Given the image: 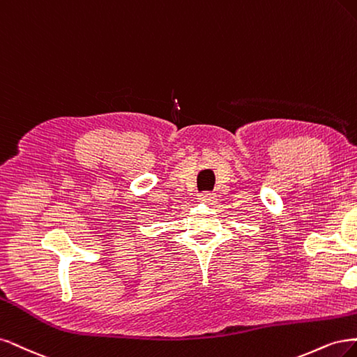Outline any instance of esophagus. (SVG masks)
Returning a JSON list of instances; mask_svg holds the SVG:
<instances>
[{"instance_id":"obj_1","label":"esophagus","mask_w":357,"mask_h":357,"mask_svg":"<svg viewBox=\"0 0 357 357\" xmlns=\"http://www.w3.org/2000/svg\"><path fill=\"white\" fill-rule=\"evenodd\" d=\"M202 202H206V203H212V202H215V194L213 192H209V191H206V192H202L200 194V197H199Z\"/></svg>"}]
</instances>
